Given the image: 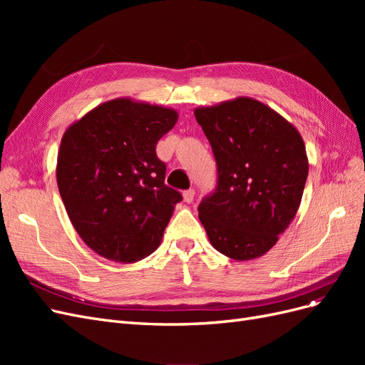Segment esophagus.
I'll return each instance as SVG.
<instances>
[{"label":"esophagus","mask_w":365,"mask_h":365,"mask_svg":"<svg viewBox=\"0 0 365 365\" xmlns=\"http://www.w3.org/2000/svg\"><path fill=\"white\" fill-rule=\"evenodd\" d=\"M182 196H184V201H185V202H193V200H195V190H193V189L184 190Z\"/></svg>","instance_id":"1"}]
</instances>
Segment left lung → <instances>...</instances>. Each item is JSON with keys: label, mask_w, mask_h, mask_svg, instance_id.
I'll use <instances>...</instances> for the list:
<instances>
[{"label": "left lung", "mask_w": 365, "mask_h": 365, "mask_svg": "<svg viewBox=\"0 0 365 365\" xmlns=\"http://www.w3.org/2000/svg\"><path fill=\"white\" fill-rule=\"evenodd\" d=\"M217 180L197 205L212 245L235 260L271 250L300 205L309 164L298 130L248 97L195 111Z\"/></svg>", "instance_id": "8db88e82"}]
</instances>
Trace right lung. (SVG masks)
<instances>
[{"label":"right lung","mask_w":365,"mask_h":365,"mask_svg":"<svg viewBox=\"0 0 365 365\" xmlns=\"http://www.w3.org/2000/svg\"><path fill=\"white\" fill-rule=\"evenodd\" d=\"M173 109L117 98L93 109L62 137L56 178L85 244L121 263L160 245L182 195L165 185L157 143L175 126Z\"/></svg>","instance_id":"obj_1"}]
</instances>
